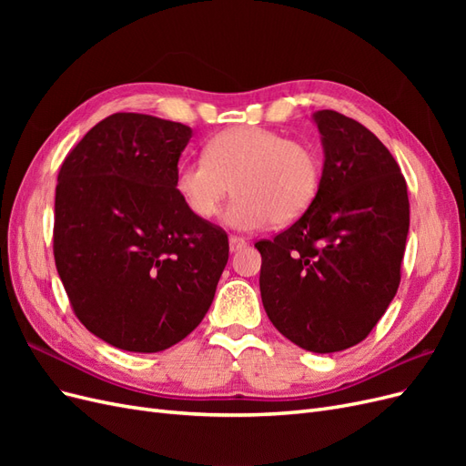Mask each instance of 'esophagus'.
Masks as SVG:
<instances>
[{
  "instance_id": "34e87169",
  "label": "esophagus",
  "mask_w": 466,
  "mask_h": 466,
  "mask_svg": "<svg viewBox=\"0 0 466 466\" xmlns=\"http://www.w3.org/2000/svg\"><path fill=\"white\" fill-rule=\"evenodd\" d=\"M243 247H247V241H245L243 237H237V235H231V237H229V248H231V252L241 250Z\"/></svg>"
}]
</instances>
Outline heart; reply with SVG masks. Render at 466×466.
<instances>
[{"label": "heart", "instance_id": "heart-1", "mask_svg": "<svg viewBox=\"0 0 466 466\" xmlns=\"http://www.w3.org/2000/svg\"><path fill=\"white\" fill-rule=\"evenodd\" d=\"M320 182L317 147L258 126L216 134L204 159L182 161L175 173L178 198L200 219L214 218L233 190L225 221L243 231L298 221L317 200Z\"/></svg>", "mask_w": 466, "mask_h": 466}]
</instances>
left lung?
<instances>
[{"mask_svg": "<svg viewBox=\"0 0 466 466\" xmlns=\"http://www.w3.org/2000/svg\"><path fill=\"white\" fill-rule=\"evenodd\" d=\"M324 167L317 200L262 238L260 295L288 340L332 354L368 338L400 284L410 204L380 139L336 110L315 112Z\"/></svg>", "mask_w": 466, "mask_h": 466, "instance_id": "8db88e82", "label": "left lung"}]
</instances>
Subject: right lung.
Returning a JSON list of instances; mask_svg holds the SVG:
<instances>
[{
	"label": "right lung",
	"mask_w": 466,
	"mask_h": 466,
	"mask_svg": "<svg viewBox=\"0 0 466 466\" xmlns=\"http://www.w3.org/2000/svg\"><path fill=\"white\" fill-rule=\"evenodd\" d=\"M190 137L180 122L116 112L60 167L56 268L83 327L126 351L155 354L187 338L229 258L228 233L175 190Z\"/></svg>",
	"instance_id": "obj_1"
}]
</instances>
